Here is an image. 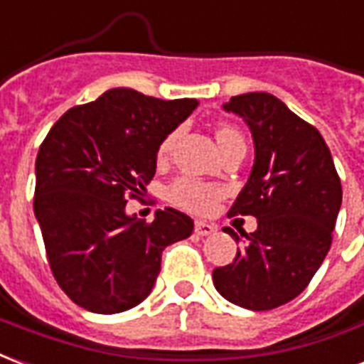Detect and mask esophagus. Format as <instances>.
<instances>
[{"label": "esophagus", "instance_id": "obj_1", "mask_svg": "<svg viewBox=\"0 0 364 364\" xmlns=\"http://www.w3.org/2000/svg\"><path fill=\"white\" fill-rule=\"evenodd\" d=\"M193 230H196L200 237H208V235H213L215 230H217V227H215V225H211V223L196 221V225H193Z\"/></svg>", "mask_w": 364, "mask_h": 364}]
</instances>
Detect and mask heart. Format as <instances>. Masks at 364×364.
<instances>
[{"instance_id": "1", "label": "heart", "mask_w": 364, "mask_h": 364, "mask_svg": "<svg viewBox=\"0 0 364 364\" xmlns=\"http://www.w3.org/2000/svg\"><path fill=\"white\" fill-rule=\"evenodd\" d=\"M230 137H240V132L232 126H221L217 129V143L221 145ZM176 134H171L164 137V141L159 145V161H164L166 155L171 153L172 145H174ZM221 198V190L209 186L205 182H200L196 178H180L176 180L171 188V200L180 205V208L192 209V211H209L213 208L215 201Z\"/></svg>"}]
</instances>
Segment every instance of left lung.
Segmentation results:
<instances>
[{
	"label": "left lung",
	"instance_id": "8db88e82",
	"mask_svg": "<svg viewBox=\"0 0 364 364\" xmlns=\"http://www.w3.org/2000/svg\"><path fill=\"white\" fill-rule=\"evenodd\" d=\"M242 118L254 139V166L229 215H254L258 229L242 242L213 285L232 304L272 310L306 289L331 246L341 182L316 127L269 92H246L223 105Z\"/></svg>",
	"mask_w": 364,
	"mask_h": 364
}]
</instances>
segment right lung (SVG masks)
<instances>
[{"label": "right lung", "mask_w": 364, "mask_h": 364, "mask_svg": "<svg viewBox=\"0 0 364 364\" xmlns=\"http://www.w3.org/2000/svg\"><path fill=\"white\" fill-rule=\"evenodd\" d=\"M196 106V98L161 100L118 87L70 108L42 141L34 215L50 269L81 309L137 306L155 285L164 248L192 235L186 213L159 209L145 223L126 203L147 192L159 145Z\"/></svg>", "instance_id": "1"}]
</instances>
